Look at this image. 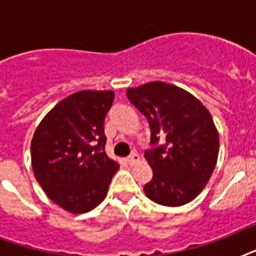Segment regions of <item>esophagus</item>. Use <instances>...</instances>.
<instances>
[{"label":"esophagus","mask_w":256,"mask_h":256,"mask_svg":"<svg viewBox=\"0 0 256 256\" xmlns=\"http://www.w3.org/2000/svg\"><path fill=\"white\" fill-rule=\"evenodd\" d=\"M140 156H138V154H136V152H134V154H132V156H128V160H126V162H128V164H130V166H132V164H138V162H140Z\"/></svg>","instance_id":"1"}]
</instances>
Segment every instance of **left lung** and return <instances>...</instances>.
Segmentation results:
<instances>
[{"instance_id": "obj_1", "label": "left lung", "mask_w": 256, "mask_h": 256, "mask_svg": "<svg viewBox=\"0 0 256 256\" xmlns=\"http://www.w3.org/2000/svg\"><path fill=\"white\" fill-rule=\"evenodd\" d=\"M148 122L152 144L144 152L152 179L144 194L168 207L183 206L200 194L218 160L219 134L203 104L186 90L162 81L126 90Z\"/></svg>"}]
</instances>
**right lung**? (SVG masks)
Listing matches in <instances>:
<instances>
[{"mask_svg":"<svg viewBox=\"0 0 256 256\" xmlns=\"http://www.w3.org/2000/svg\"><path fill=\"white\" fill-rule=\"evenodd\" d=\"M112 90H82L50 110L34 132L32 168L42 190L72 214L92 210L104 199L120 164L104 152V116Z\"/></svg>","mask_w":256,"mask_h":256,"instance_id":"obj_1","label":"right lung"}]
</instances>
